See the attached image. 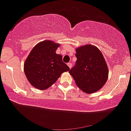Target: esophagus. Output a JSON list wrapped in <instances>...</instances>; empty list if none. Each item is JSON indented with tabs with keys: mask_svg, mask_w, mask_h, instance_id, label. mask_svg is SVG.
<instances>
[{
	"mask_svg": "<svg viewBox=\"0 0 131 131\" xmlns=\"http://www.w3.org/2000/svg\"><path fill=\"white\" fill-rule=\"evenodd\" d=\"M68 66L69 67V68H71V67H72V64H71V63H68Z\"/></svg>",
	"mask_w": 131,
	"mask_h": 131,
	"instance_id": "obj_1",
	"label": "esophagus"
}]
</instances>
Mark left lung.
Segmentation results:
<instances>
[{
  "label": "left lung",
  "mask_w": 131,
  "mask_h": 131,
  "mask_svg": "<svg viewBox=\"0 0 131 131\" xmlns=\"http://www.w3.org/2000/svg\"><path fill=\"white\" fill-rule=\"evenodd\" d=\"M76 64L69 73L77 85L84 93H95L105 84L108 77V68L100 50L91 45L76 50Z\"/></svg>",
  "instance_id": "1"
}]
</instances>
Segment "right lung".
<instances>
[{"label": "right lung", "instance_id": "1", "mask_svg": "<svg viewBox=\"0 0 131 131\" xmlns=\"http://www.w3.org/2000/svg\"><path fill=\"white\" fill-rule=\"evenodd\" d=\"M59 46L52 41H43L34 47L26 59L24 72L30 83L36 88H48L61 73L70 70L63 62L62 56L56 53Z\"/></svg>", "mask_w": 131, "mask_h": 131}]
</instances>
